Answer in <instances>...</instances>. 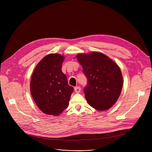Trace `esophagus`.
I'll return each instance as SVG.
<instances>
[{"label": "esophagus", "instance_id": "34e87169", "mask_svg": "<svg viewBox=\"0 0 152 152\" xmlns=\"http://www.w3.org/2000/svg\"><path fill=\"white\" fill-rule=\"evenodd\" d=\"M75 93H80V86H76V87L75 88Z\"/></svg>", "mask_w": 152, "mask_h": 152}]
</instances>
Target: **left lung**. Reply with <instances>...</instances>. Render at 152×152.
Here are the masks:
<instances>
[{"label":"left lung","instance_id":"obj_1","mask_svg":"<svg viewBox=\"0 0 152 152\" xmlns=\"http://www.w3.org/2000/svg\"><path fill=\"white\" fill-rule=\"evenodd\" d=\"M76 58L87 78V85L83 89L86 101L97 110L110 109L118 100L123 87L120 67L100 52L78 54Z\"/></svg>","mask_w":152,"mask_h":152}]
</instances>
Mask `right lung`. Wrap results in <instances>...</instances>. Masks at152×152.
Wrapping results in <instances>:
<instances>
[{
	"instance_id": "add662e5",
	"label": "right lung",
	"mask_w": 152,
	"mask_h": 152,
	"mask_svg": "<svg viewBox=\"0 0 152 152\" xmlns=\"http://www.w3.org/2000/svg\"><path fill=\"white\" fill-rule=\"evenodd\" d=\"M64 57L49 54L37 64L32 75L30 90L36 104L46 114L59 115L69 106L73 88L62 72Z\"/></svg>"
}]
</instances>
